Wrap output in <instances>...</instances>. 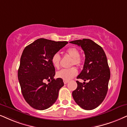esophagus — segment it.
I'll use <instances>...</instances> for the list:
<instances>
[{
    "label": "esophagus",
    "instance_id": "obj_1",
    "mask_svg": "<svg viewBox=\"0 0 127 127\" xmlns=\"http://www.w3.org/2000/svg\"><path fill=\"white\" fill-rule=\"evenodd\" d=\"M64 84H66L67 83H68V80H64Z\"/></svg>",
    "mask_w": 127,
    "mask_h": 127
}]
</instances>
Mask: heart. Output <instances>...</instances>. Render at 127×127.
<instances>
[{"mask_svg": "<svg viewBox=\"0 0 127 127\" xmlns=\"http://www.w3.org/2000/svg\"><path fill=\"white\" fill-rule=\"evenodd\" d=\"M65 53L68 56L72 58L71 65H75L79 67L82 64L83 60L81 57L80 56L79 50L75 47H70L67 49ZM60 56L58 53H54L52 57V62L53 65L56 68H59L60 66ZM78 72L75 67H71L68 69H62L60 71H57L56 73L57 77L62 78L63 80H69L77 74Z\"/></svg>", "mask_w": 127, "mask_h": 127, "instance_id": "1", "label": "heart"}]
</instances>
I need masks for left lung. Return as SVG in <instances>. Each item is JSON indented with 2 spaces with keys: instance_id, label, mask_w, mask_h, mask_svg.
I'll return each mask as SVG.
<instances>
[{
  "instance_id": "8db88e82",
  "label": "left lung",
  "mask_w": 127,
  "mask_h": 127,
  "mask_svg": "<svg viewBox=\"0 0 127 127\" xmlns=\"http://www.w3.org/2000/svg\"><path fill=\"white\" fill-rule=\"evenodd\" d=\"M70 43L82 48L86 57L83 70L77 78L89 81L86 83L77 81V88L72 95L80 107L93 110L101 104L108 91L110 70L106 55L100 46L89 38Z\"/></svg>"
}]
</instances>
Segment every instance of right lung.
<instances>
[{"instance_id":"obj_1","label":"right lung","mask_w":127,"mask_h":127,"mask_svg":"<svg viewBox=\"0 0 127 127\" xmlns=\"http://www.w3.org/2000/svg\"><path fill=\"white\" fill-rule=\"evenodd\" d=\"M67 43L41 38L24 49L18 80L24 98L33 108L46 110L57 100L64 83L62 78H54L56 72L52 57ZM46 79L49 81L47 85L44 83Z\"/></svg>"}]
</instances>
